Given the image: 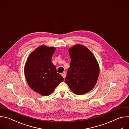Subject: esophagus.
<instances>
[{"mask_svg":"<svg viewBox=\"0 0 129 129\" xmlns=\"http://www.w3.org/2000/svg\"><path fill=\"white\" fill-rule=\"evenodd\" d=\"M61 75H62V76L63 77V78L64 79L65 78H66V73L65 72H63L62 73V74H61Z\"/></svg>","mask_w":129,"mask_h":129,"instance_id":"obj_1","label":"esophagus"}]
</instances>
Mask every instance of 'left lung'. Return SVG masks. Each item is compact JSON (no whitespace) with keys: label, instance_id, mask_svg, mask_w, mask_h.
I'll return each mask as SVG.
<instances>
[{"label":"left lung","instance_id":"left-lung-1","mask_svg":"<svg viewBox=\"0 0 129 129\" xmlns=\"http://www.w3.org/2000/svg\"><path fill=\"white\" fill-rule=\"evenodd\" d=\"M71 57L65 82L76 94L82 95L95 86L99 75V63L91 51L80 44L69 50Z\"/></svg>","mask_w":129,"mask_h":129}]
</instances>
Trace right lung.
<instances>
[{
	"instance_id": "obj_1",
	"label": "right lung",
	"mask_w": 129,
	"mask_h": 129,
	"mask_svg": "<svg viewBox=\"0 0 129 129\" xmlns=\"http://www.w3.org/2000/svg\"><path fill=\"white\" fill-rule=\"evenodd\" d=\"M55 48L41 45L30 54L24 66L25 79L29 87L43 96L52 93L63 81L51 59Z\"/></svg>"
}]
</instances>
